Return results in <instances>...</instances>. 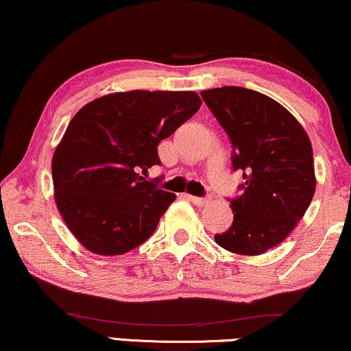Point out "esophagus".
I'll use <instances>...</instances> for the list:
<instances>
[{"label":"esophagus","mask_w":351,"mask_h":351,"mask_svg":"<svg viewBox=\"0 0 351 351\" xmlns=\"http://www.w3.org/2000/svg\"><path fill=\"white\" fill-rule=\"evenodd\" d=\"M185 197H187V200H190L197 206H205L206 203L210 202V198H203V197H193V195H185Z\"/></svg>","instance_id":"obj_1"}]
</instances>
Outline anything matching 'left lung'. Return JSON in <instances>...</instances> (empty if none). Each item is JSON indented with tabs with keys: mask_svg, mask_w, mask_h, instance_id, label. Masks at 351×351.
<instances>
[{
	"mask_svg": "<svg viewBox=\"0 0 351 351\" xmlns=\"http://www.w3.org/2000/svg\"><path fill=\"white\" fill-rule=\"evenodd\" d=\"M228 133L242 193L231 200L234 219L215 234L229 252L258 255L278 245L304 216L315 192L308 133L278 102L257 90L224 86L202 90Z\"/></svg>",
	"mask_w": 351,
	"mask_h": 351,
	"instance_id": "obj_1",
	"label": "left lung"
}]
</instances>
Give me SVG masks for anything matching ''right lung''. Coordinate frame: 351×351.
<instances>
[{"label": "right lung", "instance_id": "obj_1", "mask_svg": "<svg viewBox=\"0 0 351 351\" xmlns=\"http://www.w3.org/2000/svg\"><path fill=\"white\" fill-rule=\"evenodd\" d=\"M192 90H128L86 104L51 161L60 215L86 249L120 255L156 231L176 195L140 172L161 164L158 146L200 109Z\"/></svg>", "mask_w": 351, "mask_h": 351}]
</instances>
